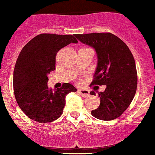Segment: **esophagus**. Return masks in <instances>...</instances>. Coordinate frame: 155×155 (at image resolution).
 Listing matches in <instances>:
<instances>
[{
    "label": "esophagus",
    "mask_w": 155,
    "mask_h": 155,
    "mask_svg": "<svg viewBox=\"0 0 155 155\" xmlns=\"http://www.w3.org/2000/svg\"><path fill=\"white\" fill-rule=\"evenodd\" d=\"M78 93L84 97H87L90 96V91L87 90H78Z\"/></svg>",
    "instance_id": "obj_1"
}]
</instances>
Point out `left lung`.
I'll return each mask as SVG.
<instances>
[{"mask_svg":"<svg viewBox=\"0 0 155 155\" xmlns=\"http://www.w3.org/2000/svg\"><path fill=\"white\" fill-rule=\"evenodd\" d=\"M78 41L93 47L97 55V67L91 85H105L98 93L99 108L92 115L102 120L120 117L133 101L137 87V72L133 54L127 44L111 33L75 35ZM91 95H96L94 91Z\"/></svg>","mask_w":155,"mask_h":155,"instance_id":"1","label":"left lung"}]
</instances>
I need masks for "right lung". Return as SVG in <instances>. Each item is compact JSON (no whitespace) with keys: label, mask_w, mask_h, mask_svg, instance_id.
<instances>
[{"label":"right lung","mask_w":155,"mask_h":155,"mask_svg":"<svg viewBox=\"0 0 155 155\" xmlns=\"http://www.w3.org/2000/svg\"><path fill=\"white\" fill-rule=\"evenodd\" d=\"M78 41L73 35L41 34L22 48L13 71V90L22 111L31 120L49 123L63 112L65 96L77 89L69 83L53 90L48 88V75L54 71L58 51Z\"/></svg>","instance_id":"obj_1"}]
</instances>
